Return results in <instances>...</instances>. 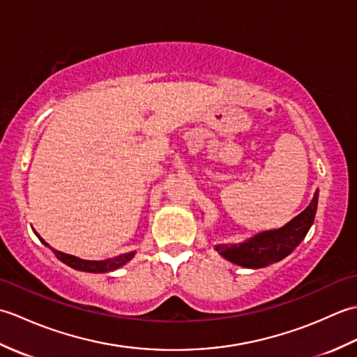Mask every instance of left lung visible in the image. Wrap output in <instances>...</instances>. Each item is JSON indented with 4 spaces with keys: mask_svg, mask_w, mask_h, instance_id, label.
<instances>
[{
    "mask_svg": "<svg viewBox=\"0 0 357 357\" xmlns=\"http://www.w3.org/2000/svg\"><path fill=\"white\" fill-rule=\"evenodd\" d=\"M317 195L301 215L279 230L264 231L242 244L216 245V252L230 262L245 268H262L282 261L298 247L314 221L317 208Z\"/></svg>",
    "mask_w": 357,
    "mask_h": 357,
    "instance_id": "obj_1",
    "label": "left lung"
}]
</instances>
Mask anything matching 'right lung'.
<instances>
[{"mask_svg":"<svg viewBox=\"0 0 357 357\" xmlns=\"http://www.w3.org/2000/svg\"><path fill=\"white\" fill-rule=\"evenodd\" d=\"M43 244H45L44 241H43ZM53 253L56 255L59 261H63L64 264L70 265L72 268L81 270V271H89V273H105V271L116 270L121 267V265H124L130 261L135 255V253H126V255H121L118 257H113V259H107V261H84V259H79V257H77V256H70V255H66L61 252H56V250H53Z\"/></svg>","mask_w":357,"mask_h":357,"instance_id":"right-lung-1","label":"right lung"}]
</instances>
